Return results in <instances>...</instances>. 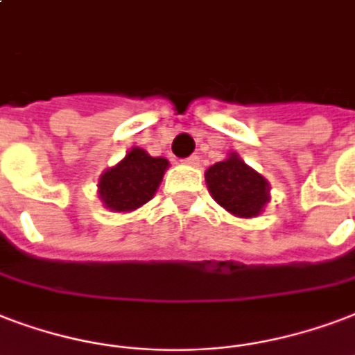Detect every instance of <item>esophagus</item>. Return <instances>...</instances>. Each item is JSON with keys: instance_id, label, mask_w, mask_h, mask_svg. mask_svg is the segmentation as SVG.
Returning a JSON list of instances; mask_svg holds the SVG:
<instances>
[{"instance_id": "1", "label": "esophagus", "mask_w": 355, "mask_h": 355, "mask_svg": "<svg viewBox=\"0 0 355 355\" xmlns=\"http://www.w3.org/2000/svg\"><path fill=\"white\" fill-rule=\"evenodd\" d=\"M184 164H188V166H197V164H199V156H197V154H191L189 158L184 159Z\"/></svg>"}]
</instances>
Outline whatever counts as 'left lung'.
I'll return each mask as SVG.
<instances>
[{
    "mask_svg": "<svg viewBox=\"0 0 355 355\" xmlns=\"http://www.w3.org/2000/svg\"><path fill=\"white\" fill-rule=\"evenodd\" d=\"M205 178L214 201L238 218H255L270 201L266 178L243 164L236 153L208 167Z\"/></svg>",
    "mask_w": 355,
    "mask_h": 355,
    "instance_id": "1",
    "label": "left lung"
}]
</instances>
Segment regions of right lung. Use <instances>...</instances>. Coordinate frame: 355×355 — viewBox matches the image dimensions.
I'll return each mask as SVG.
<instances>
[{"instance_id":"right-lung-1","label":"right lung","mask_w":355,"mask_h":355,"mask_svg":"<svg viewBox=\"0 0 355 355\" xmlns=\"http://www.w3.org/2000/svg\"><path fill=\"white\" fill-rule=\"evenodd\" d=\"M169 167L166 158H153L147 150L134 147L115 167L102 173L98 196L112 212H132L150 201L164 173Z\"/></svg>"}]
</instances>
